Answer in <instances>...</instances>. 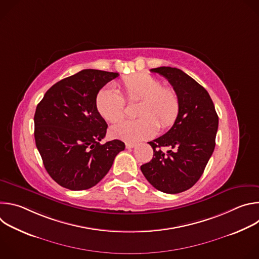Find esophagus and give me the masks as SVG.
Returning <instances> with one entry per match:
<instances>
[{"instance_id": "1", "label": "esophagus", "mask_w": 259, "mask_h": 259, "mask_svg": "<svg viewBox=\"0 0 259 259\" xmlns=\"http://www.w3.org/2000/svg\"><path fill=\"white\" fill-rule=\"evenodd\" d=\"M136 144L135 143H131V142H127L126 143V149H133V147L135 146Z\"/></svg>"}]
</instances>
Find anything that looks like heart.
<instances>
[{"mask_svg":"<svg viewBox=\"0 0 259 259\" xmlns=\"http://www.w3.org/2000/svg\"><path fill=\"white\" fill-rule=\"evenodd\" d=\"M121 89L128 101H140L136 120L121 122L109 129V134L128 142H135L154 136L159 126L171 127L178 118L180 101L177 92L165 87L149 73H136L124 78ZM95 104L99 115L110 123H117L125 116V101L113 88H104L96 96Z\"/></svg>","mask_w":259,"mask_h":259,"instance_id":"heart-1","label":"heart"}]
</instances>
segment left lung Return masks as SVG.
Wrapping results in <instances>:
<instances>
[{
    "instance_id": "left-lung-1",
    "label": "left lung",
    "mask_w": 259,
    "mask_h": 259,
    "mask_svg": "<svg viewBox=\"0 0 259 259\" xmlns=\"http://www.w3.org/2000/svg\"><path fill=\"white\" fill-rule=\"evenodd\" d=\"M151 71L169 81L178 94L180 110L171 129L149 142L154 157L140 169L158 191L178 194L191 189L202 176L215 147L218 116L206 89L181 69L161 66Z\"/></svg>"
}]
</instances>
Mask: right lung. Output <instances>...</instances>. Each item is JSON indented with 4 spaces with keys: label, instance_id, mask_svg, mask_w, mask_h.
<instances>
[{
    "label": "right lung",
    "instance_id": "right-lung-1",
    "mask_svg": "<svg viewBox=\"0 0 259 259\" xmlns=\"http://www.w3.org/2000/svg\"><path fill=\"white\" fill-rule=\"evenodd\" d=\"M118 72L83 69L54 84L36 105L34 140L45 169L59 186L88 190L106 175L125 143L104 144L107 124L95 99L99 90Z\"/></svg>",
    "mask_w": 259,
    "mask_h": 259
}]
</instances>
